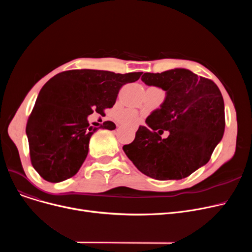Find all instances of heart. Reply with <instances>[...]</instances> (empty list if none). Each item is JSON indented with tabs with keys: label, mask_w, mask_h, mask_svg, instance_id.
Here are the masks:
<instances>
[{
	"label": "heart",
	"mask_w": 252,
	"mask_h": 252,
	"mask_svg": "<svg viewBox=\"0 0 252 252\" xmlns=\"http://www.w3.org/2000/svg\"><path fill=\"white\" fill-rule=\"evenodd\" d=\"M115 116L122 124L129 126H135L139 123V113L133 109L117 110Z\"/></svg>",
	"instance_id": "b5f03b06"
}]
</instances>
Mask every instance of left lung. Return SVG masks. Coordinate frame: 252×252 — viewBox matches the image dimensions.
Wrapping results in <instances>:
<instances>
[{
	"label": "left lung",
	"instance_id": "obj_1",
	"mask_svg": "<svg viewBox=\"0 0 252 252\" xmlns=\"http://www.w3.org/2000/svg\"><path fill=\"white\" fill-rule=\"evenodd\" d=\"M142 81L165 91L160 108L123 147L135 166L150 178L181 180L206 164L224 131V104L218 86L185 68L146 72ZM168 130L170 135H161Z\"/></svg>",
	"mask_w": 252,
	"mask_h": 252
}]
</instances>
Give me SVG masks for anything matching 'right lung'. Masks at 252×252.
<instances>
[{
	"mask_svg": "<svg viewBox=\"0 0 252 252\" xmlns=\"http://www.w3.org/2000/svg\"><path fill=\"white\" fill-rule=\"evenodd\" d=\"M141 74L75 69L52 77L39 92L26 125L31 161L38 175L50 183L73 177L86 160L92 135L100 127H116L112 122L91 126L88 116L113 107L121 88Z\"/></svg>",
	"mask_w": 252,
	"mask_h": 252,
	"instance_id": "add662e5",
	"label": "right lung"
}]
</instances>
